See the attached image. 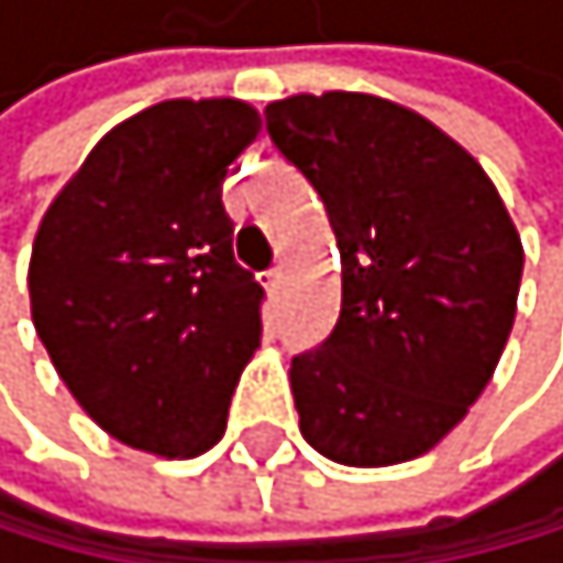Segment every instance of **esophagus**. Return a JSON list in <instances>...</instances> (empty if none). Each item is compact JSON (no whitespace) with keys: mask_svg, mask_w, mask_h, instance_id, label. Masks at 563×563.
Here are the masks:
<instances>
[{"mask_svg":"<svg viewBox=\"0 0 563 563\" xmlns=\"http://www.w3.org/2000/svg\"><path fill=\"white\" fill-rule=\"evenodd\" d=\"M264 288H267V292L271 296H278L282 292V282H285V275H282V267H271V271H264Z\"/></svg>","mask_w":563,"mask_h":563,"instance_id":"esophagus-1","label":"esophagus"}]
</instances>
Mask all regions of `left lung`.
<instances>
[{
    "label": "left lung",
    "instance_id": "obj_1",
    "mask_svg": "<svg viewBox=\"0 0 563 563\" xmlns=\"http://www.w3.org/2000/svg\"><path fill=\"white\" fill-rule=\"evenodd\" d=\"M264 115L342 253L338 324L288 369L299 430L355 468L419 459L508 345L526 264L515 221L473 154L387 98L292 95Z\"/></svg>",
    "mask_w": 563,
    "mask_h": 563
}]
</instances>
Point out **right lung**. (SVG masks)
<instances>
[{
	"mask_svg": "<svg viewBox=\"0 0 563 563\" xmlns=\"http://www.w3.org/2000/svg\"><path fill=\"white\" fill-rule=\"evenodd\" d=\"M257 133L235 98L151 104L98 140L41 218L37 338L80 409L136 451H211L261 345L264 288L235 264L221 203Z\"/></svg>",
	"mask_w": 563,
	"mask_h": 563,
	"instance_id": "add662e5",
	"label": "right lung"
}]
</instances>
